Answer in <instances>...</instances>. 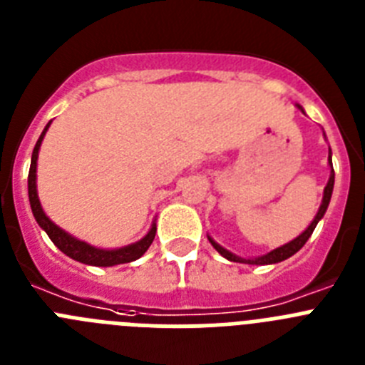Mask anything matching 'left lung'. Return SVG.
<instances>
[{
	"instance_id": "obj_1",
	"label": "left lung",
	"mask_w": 365,
	"mask_h": 365,
	"mask_svg": "<svg viewBox=\"0 0 365 365\" xmlns=\"http://www.w3.org/2000/svg\"><path fill=\"white\" fill-rule=\"evenodd\" d=\"M299 109H302V106H298ZM303 111V109H302ZM329 166H331V175H329V180H327V186H325L324 190V199H322V205L320 208H318V214H316V217L312 219V222L307 227V230H303L302 234L296 237V240H292L291 243L283 245V247H278L274 248V250H270L269 254H265V256H259V257H252V259H245V257H240L235 256V254L228 252L227 248H222L221 245L215 243L214 240H212L210 235H208V241L212 243V247L217 250L219 254H221L222 257H227V259L230 261H240V263H248V265H272V263H279V261L287 259V257L294 256L296 252H298L299 248L303 247V245L307 243V240L311 237V234L314 232L316 225H318V221H320L322 217H324L325 210H327L329 206V201H331V195H333V186H334V170H333V159H331V150H329Z\"/></svg>"
}]
</instances>
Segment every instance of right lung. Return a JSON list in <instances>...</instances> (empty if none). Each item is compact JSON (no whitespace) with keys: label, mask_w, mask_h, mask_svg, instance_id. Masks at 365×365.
I'll return each mask as SVG.
<instances>
[{"label":"right lung","mask_w":365,"mask_h":365,"mask_svg":"<svg viewBox=\"0 0 365 365\" xmlns=\"http://www.w3.org/2000/svg\"><path fill=\"white\" fill-rule=\"evenodd\" d=\"M51 122L45 125V130L41 131L40 138H38L36 146L32 150V159H31V170H29V201H31L32 214H34V219L40 225V228H43L47 232V235L51 237L54 245H56L60 250H62L66 256H69L71 259L80 261V263H86V265L93 267H113V265H120V263H130V261L138 259L146 252L150 245L153 243L155 240V232H157V225H151L150 232L144 235L143 240L137 241V243H131L128 247L122 248H113V250H104V248H96L91 247L86 241H80L76 237H73L71 234H67L66 230H62L60 227H56L53 221H51L47 215H45L43 208L40 205V199H38V190H36V160L38 153H40L41 140H43L45 133L49 130Z\"/></svg>","instance_id":"right-lung-1"}]
</instances>
